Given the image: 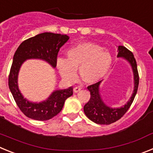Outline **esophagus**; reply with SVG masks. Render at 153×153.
<instances>
[{
	"instance_id": "1",
	"label": "esophagus",
	"mask_w": 153,
	"mask_h": 153,
	"mask_svg": "<svg viewBox=\"0 0 153 153\" xmlns=\"http://www.w3.org/2000/svg\"><path fill=\"white\" fill-rule=\"evenodd\" d=\"M81 89H82V88H81L80 86H75V87L74 88V93H78L79 91H80Z\"/></svg>"
}]
</instances>
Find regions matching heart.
Returning a JSON list of instances; mask_svg holds the SVG:
<instances>
[{
	"label": "heart",
	"instance_id": "obj_1",
	"mask_svg": "<svg viewBox=\"0 0 153 153\" xmlns=\"http://www.w3.org/2000/svg\"><path fill=\"white\" fill-rule=\"evenodd\" d=\"M67 59H57L56 64L63 79L69 83L76 79L78 68L85 82L96 83L105 76L112 61L108 51L92 43H83L71 47L67 51Z\"/></svg>",
	"mask_w": 153,
	"mask_h": 153
}]
</instances>
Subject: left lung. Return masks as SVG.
I'll return each mask as SVG.
<instances>
[{
    "label": "left lung",
    "instance_id": "1",
    "mask_svg": "<svg viewBox=\"0 0 153 153\" xmlns=\"http://www.w3.org/2000/svg\"><path fill=\"white\" fill-rule=\"evenodd\" d=\"M118 50L119 53L117 56L119 57L123 56L130 63L132 67L133 74H134V91L129 102L125 106H122L121 108L113 109L106 106L102 101V99L99 93V86L100 81L87 86V89L90 92V99L85 104L83 110L86 117L90 120L100 125H109L117 122V120L122 118L132 105L138 90L140 76L138 73L137 64L133 53L123 46H119Z\"/></svg>",
    "mask_w": 153,
    "mask_h": 153
}]
</instances>
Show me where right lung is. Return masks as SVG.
Returning a JSON list of instances; mask_svg holds the SVG:
<instances>
[{"instance_id":"add662e5","label":"right lung","mask_w":153,"mask_h":153,"mask_svg":"<svg viewBox=\"0 0 153 153\" xmlns=\"http://www.w3.org/2000/svg\"><path fill=\"white\" fill-rule=\"evenodd\" d=\"M69 38L66 34L46 32L25 40L16 51L8 76V86L19 109L28 118L44 121L54 117L62 110L65 100L73 95V86L56 90L48 100L40 103L30 102L23 97L17 86L19 69L24 60L31 58L44 60L55 67L60 47Z\"/></svg>"}]
</instances>
